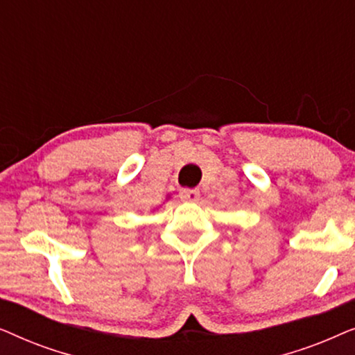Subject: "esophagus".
I'll return each instance as SVG.
<instances>
[{
	"mask_svg": "<svg viewBox=\"0 0 355 355\" xmlns=\"http://www.w3.org/2000/svg\"><path fill=\"white\" fill-rule=\"evenodd\" d=\"M179 197L187 202H197L198 197H200V192H198V189H181Z\"/></svg>",
	"mask_w": 355,
	"mask_h": 355,
	"instance_id": "esophagus-1",
	"label": "esophagus"
}]
</instances>
